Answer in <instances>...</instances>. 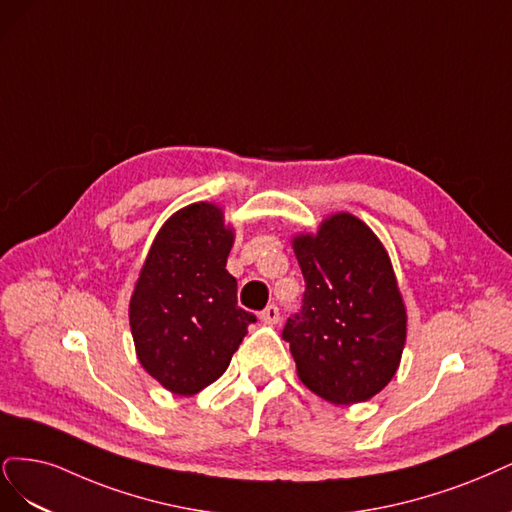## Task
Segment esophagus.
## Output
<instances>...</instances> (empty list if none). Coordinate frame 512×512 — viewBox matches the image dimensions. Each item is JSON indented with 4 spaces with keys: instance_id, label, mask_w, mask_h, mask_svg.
Segmentation results:
<instances>
[{
    "instance_id": "34e87169",
    "label": "esophagus",
    "mask_w": 512,
    "mask_h": 512,
    "mask_svg": "<svg viewBox=\"0 0 512 512\" xmlns=\"http://www.w3.org/2000/svg\"><path fill=\"white\" fill-rule=\"evenodd\" d=\"M259 319L263 321V323H268V325H274V323H278V319H280V312H278V308L274 306V304H270V306H266L261 310V315H259Z\"/></svg>"
}]
</instances>
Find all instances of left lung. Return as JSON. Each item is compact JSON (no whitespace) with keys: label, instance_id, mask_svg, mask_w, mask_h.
Here are the masks:
<instances>
[{"label":"left lung","instance_id":"8db88e82","mask_svg":"<svg viewBox=\"0 0 512 512\" xmlns=\"http://www.w3.org/2000/svg\"><path fill=\"white\" fill-rule=\"evenodd\" d=\"M291 244L306 291L283 338L300 381L332 404L374 398L398 372L406 344V306L387 249L351 212L329 214Z\"/></svg>","mask_w":512,"mask_h":512}]
</instances>
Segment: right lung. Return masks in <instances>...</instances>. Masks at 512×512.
<instances>
[{
    "instance_id": "1",
    "label": "right lung",
    "mask_w": 512,
    "mask_h": 512,
    "mask_svg": "<svg viewBox=\"0 0 512 512\" xmlns=\"http://www.w3.org/2000/svg\"><path fill=\"white\" fill-rule=\"evenodd\" d=\"M234 227L223 208L195 202L161 225L129 300L142 368L174 395H195L227 370L255 315L238 306L225 270Z\"/></svg>"
}]
</instances>
